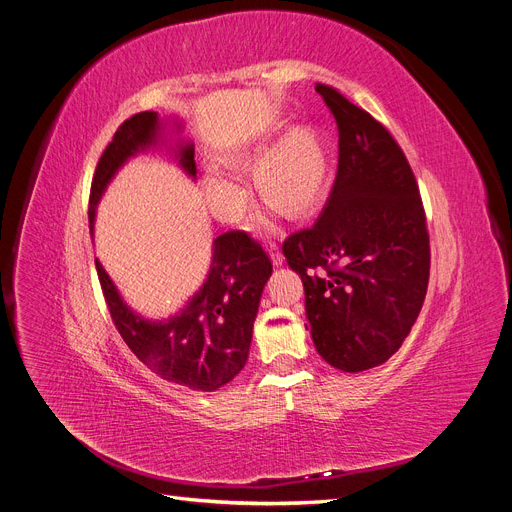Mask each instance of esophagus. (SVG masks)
I'll return each mask as SVG.
<instances>
[{
  "label": "esophagus",
  "instance_id": "esophagus-1",
  "mask_svg": "<svg viewBox=\"0 0 512 512\" xmlns=\"http://www.w3.org/2000/svg\"><path fill=\"white\" fill-rule=\"evenodd\" d=\"M267 251H269V257H271L273 265H282L284 263V255L280 251V245H277L275 241H267Z\"/></svg>",
  "mask_w": 512,
  "mask_h": 512
}]
</instances>
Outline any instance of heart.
Listing matches in <instances>:
<instances>
[{
  "mask_svg": "<svg viewBox=\"0 0 512 512\" xmlns=\"http://www.w3.org/2000/svg\"><path fill=\"white\" fill-rule=\"evenodd\" d=\"M324 175L327 159L318 138L306 128L290 132L259 169L263 192L290 210L304 208L318 196ZM204 188L212 210L220 218L237 220L243 216L249 202V185L239 171L210 163L204 173Z\"/></svg>",
  "mask_w": 512,
  "mask_h": 512,
  "instance_id": "obj_1",
  "label": "heart"
}]
</instances>
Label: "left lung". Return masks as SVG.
Segmentation results:
<instances>
[{"label":"left lung","mask_w":512,"mask_h":512,"mask_svg":"<svg viewBox=\"0 0 512 512\" xmlns=\"http://www.w3.org/2000/svg\"><path fill=\"white\" fill-rule=\"evenodd\" d=\"M339 130V165L318 220L284 241L302 277L316 351L349 371L386 363L423 308L431 247L414 173L400 145L339 89L316 83Z\"/></svg>","instance_id":"left-lung-1"}]
</instances>
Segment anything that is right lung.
<instances>
[{
    "label": "right lung",
    "mask_w": 512,
    "mask_h": 512,
    "mask_svg": "<svg viewBox=\"0 0 512 512\" xmlns=\"http://www.w3.org/2000/svg\"><path fill=\"white\" fill-rule=\"evenodd\" d=\"M159 134L157 112H141L124 120L102 153L89 190V230L96 206L118 167L153 145ZM179 165L196 175L194 147H179ZM100 286L112 322L128 349L167 382L214 392L235 380L245 367L263 286L273 271L269 255L245 230H228L214 241L208 280L179 314L147 320L120 298L100 261Z\"/></svg>",
    "instance_id": "obj_1"
}]
</instances>
